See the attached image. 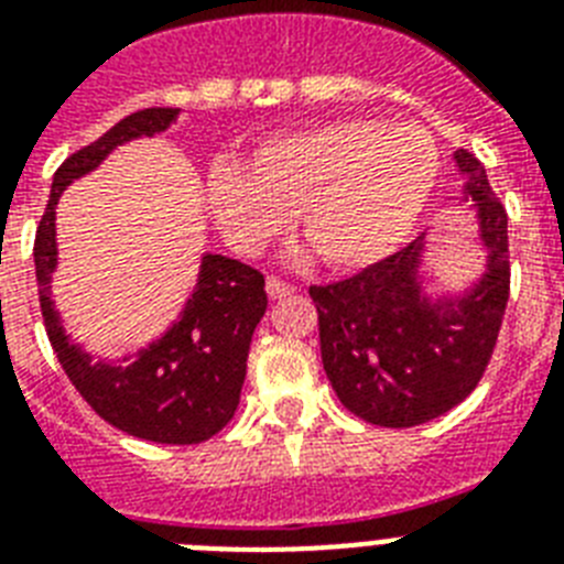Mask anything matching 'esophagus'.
Listing matches in <instances>:
<instances>
[{"instance_id":"esophagus-1","label":"esophagus","mask_w":564,"mask_h":564,"mask_svg":"<svg viewBox=\"0 0 564 564\" xmlns=\"http://www.w3.org/2000/svg\"><path fill=\"white\" fill-rule=\"evenodd\" d=\"M265 290H269V295H272V299H286V295H292V292H295V286L272 274V278L265 281Z\"/></svg>"}]
</instances>
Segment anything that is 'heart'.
<instances>
[{
	"instance_id": "b5f03b06",
	"label": "heart",
	"mask_w": 564,
	"mask_h": 564,
	"mask_svg": "<svg viewBox=\"0 0 564 564\" xmlns=\"http://www.w3.org/2000/svg\"><path fill=\"white\" fill-rule=\"evenodd\" d=\"M438 178L427 128L383 119H339L269 137L242 166H213L207 198L221 234L242 254L263 251L290 228L330 269L351 272L392 254L424 210Z\"/></svg>"
}]
</instances>
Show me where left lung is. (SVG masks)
<instances>
[{
	"mask_svg": "<svg viewBox=\"0 0 564 564\" xmlns=\"http://www.w3.org/2000/svg\"><path fill=\"white\" fill-rule=\"evenodd\" d=\"M465 195L480 207L489 269L468 295L421 292L424 237L354 278L310 286L325 375L345 410L377 427H415L445 415L480 383L509 301L507 210L486 172L456 152Z\"/></svg>",
	"mask_w": 564,
	"mask_h": 564,
	"instance_id": "1",
	"label": "left lung"
}]
</instances>
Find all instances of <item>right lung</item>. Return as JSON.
<instances>
[{
    "label": "right lung",
    "mask_w": 564,
    "mask_h": 564,
    "mask_svg": "<svg viewBox=\"0 0 564 564\" xmlns=\"http://www.w3.org/2000/svg\"><path fill=\"white\" fill-rule=\"evenodd\" d=\"M175 117V108L137 110L61 163L34 237V269L52 351L93 412L145 442L198 445L216 436L237 412L251 336L269 304L263 272L230 257L204 254L193 299L178 322L126 362H96L69 343L48 299V278L57 263L55 204L61 193L73 178L96 170L117 145L158 134Z\"/></svg>",
    "instance_id": "1"
}]
</instances>
